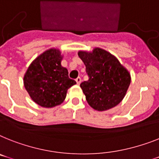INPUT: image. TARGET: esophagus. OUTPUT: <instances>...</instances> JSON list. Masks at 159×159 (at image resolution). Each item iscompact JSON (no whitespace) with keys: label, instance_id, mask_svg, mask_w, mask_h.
I'll return each mask as SVG.
<instances>
[{"label":"esophagus","instance_id":"esophagus-1","mask_svg":"<svg viewBox=\"0 0 159 159\" xmlns=\"http://www.w3.org/2000/svg\"><path fill=\"white\" fill-rule=\"evenodd\" d=\"M75 81H76L77 84H80L81 83V78L80 77H77L76 79H75Z\"/></svg>","mask_w":159,"mask_h":159}]
</instances>
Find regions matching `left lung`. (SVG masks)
I'll return each mask as SVG.
<instances>
[{
	"instance_id": "8db88e82",
	"label": "left lung",
	"mask_w": 159,
	"mask_h": 159,
	"mask_svg": "<svg viewBox=\"0 0 159 159\" xmlns=\"http://www.w3.org/2000/svg\"><path fill=\"white\" fill-rule=\"evenodd\" d=\"M78 55L89 75V80L81 83L80 88L89 106L104 111L119 104L131 83L128 70L114 55L102 48L79 51Z\"/></svg>"
}]
</instances>
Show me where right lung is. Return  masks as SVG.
<instances>
[{
    "label": "right lung",
    "mask_w": 159,
    "mask_h": 159,
    "mask_svg": "<svg viewBox=\"0 0 159 159\" xmlns=\"http://www.w3.org/2000/svg\"><path fill=\"white\" fill-rule=\"evenodd\" d=\"M61 59L59 49H48L31 62L25 73V89L32 101L42 107L52 108L61 104L68 89L76 84L61 65Z\"/></svg>",
    "instance_id": "right-lung-1"
}]
</instances>
